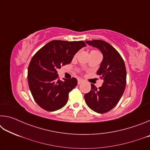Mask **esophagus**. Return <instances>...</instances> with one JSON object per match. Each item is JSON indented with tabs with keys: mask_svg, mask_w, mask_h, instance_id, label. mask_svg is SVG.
Instances as JSON below:
<instances>
[{
	"mask_svg": "<svg viewBox=\"0 0 150 150\" xmlns=\"http://www.w3.org/2000/svg\"><path fill=\"white\" fill-rule=\"evenodd\" d=\"M77 81H78V84L79 85L81 84V83H82L83 81H84V80L82 79H81V78H79L78 79H77Z\"/></svg>",
	"mask_w": 150,
	"mask_h": 150,
	"instance_id": "1",
	"label": "esophagus"
}]
</instances>
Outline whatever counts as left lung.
Masks as SVG:
<instances>
[{"label": "left lung", "instance_id": "obj_1", "mask_svg": "<svg viewBox=\"0 0 150 150\" xmlns=\"http://www.w3.org/2000/svg\"><path fill=\"white\" fill-rule=\"evenodd\" d=\"M86 42L102 52L103 59L96 74L104 81L98 88L91 84V91L85 95V102L96 112H107L117 105L125 90V63L118 51L108 43L100 40Z\"/></svg>", "mask_w": 150, "mask_h": 150}]
</instances>
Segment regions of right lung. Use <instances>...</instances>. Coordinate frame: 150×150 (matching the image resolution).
<instances>
[{"label":"right lung","mask_w":150,"mask_h":150,"mask_svg":"<svg viewBox=\"0 0 150 150\" xmlns=\"http://www.w3.org/2000/svg\"><path fill=\"white\" fill-rule=\"evenodd\" d=\"M85 45L83 41L53 40L32 57L28 69V81L33 98L40 107L55 111L66 105L77 80L72 77L61 81L57 71L70 63L73 55Z\"/></svg>","instance_id":"right-lung-1"}]
</instances>
